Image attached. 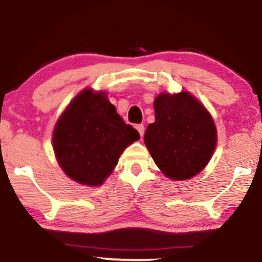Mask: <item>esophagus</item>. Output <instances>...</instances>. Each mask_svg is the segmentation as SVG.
I'll use <instances>...</instances> for the list:
<instances>
[{
  "label": "esophagus",
  "instance_id": "obj_1",
  "mask_svg": "<svg viewBox=\"0 0 262 262\" xmlns=\"http://www.w3.org/2000/svg\"><path fill=\"white\" fill-rule=\"evenodd\" d=\"M135 127L137 128V131L139 132V135H141V137H142V136L144 135V125H143V124H137Z\"/></svg>",
  "mask_w": 262,
  "mask_h": 262
}]
</instances>
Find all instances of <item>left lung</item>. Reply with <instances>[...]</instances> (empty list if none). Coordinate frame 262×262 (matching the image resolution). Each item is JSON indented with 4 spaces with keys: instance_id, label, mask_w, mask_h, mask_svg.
<instances>
[{
    "instance_id": "obj_1",
    "label": "left lung",
    "mask_w": 262,
    "mask_h": 262,
    "mask_svg": "<svg viewBox=\"0 0 262 262\" xmlns=\"http://www.w3.org/2000/svg\"><path fill=\"white\" fill-rule=\"evenodd\" d=\"M155 123L144 143L156 166L171 180L200 173L212 157L217 130L207 110L188 92L162 93L155 99Z\"/></svg>"
}]
</instances>
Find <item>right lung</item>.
I'll return each instance as SVG.
<instances>
[{
    "instance_id": "right-lung-1",
    "label": "right lung",
    "mask_w": 262,
    "mask_h": 262,
    "mask_svg": "<svg viewBox=\"0 0 262 262\" xmlns=\"http://www.w3.org/2000/svg\"><path fill=\"white\" fill-rule=\"evenodd\" d=\"M139 134L125 124L105 92L84 89L57 121L53 150L59 166L78 184L102 185Z\"/></svg>"
}]
</instances>
